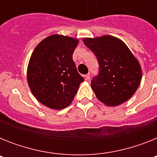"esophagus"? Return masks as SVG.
Listing matches in <instances>:
<instances>
[{
  "mask_svg": "<svg viewBox=\"0 0 157 157\" xmlns=\"http://www.w3.org/2000/svg\"><path fill=\"white\" fill-rule=\"evenodd\" d=\"M85 78H86V80L89 81V80L90 79V73H88V74H87V75H86Z\"/></svg>",
  "mask_w": 157,
  "mask_h": 157,
  "instance_id": "esophagus-1",
  "label": "esophagus"
}]
</instances>
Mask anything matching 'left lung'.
Returning <instances> with one entry per match:
<instances>
[{"instance_id": "8db88e82", "label": "left lung", "mask_w": 157, "mask_h": 157, "mask_svg": "<svg viewBox=\"0 0 157 157\" xmlns=\"http://www.w3.org/2000/svg\"><path fill=\"white\" fill-rule=\"evenodd\" d=\"M83 42L99 64V72L91 81L96 97L108 106H117L130 99L140 85L141 69L128 47L108 35L84 38Z\"/></svg>"}]
</instances>
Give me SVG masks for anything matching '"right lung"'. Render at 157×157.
Listing matches in <instances>:
<instances>
[{"label":"right lung","mask_w":157,"mask_h":157,"mask_svg":"<svg viewBox=\"0 0 157 157\" xmlns=\"http://www.w3.org/2000/svg\"><path fill=\"white\" fill-rule=\"evenodd\" d=\"M77 39L54 34L38 44L30 59L27 82L38 101L52 109H63L74 99L84 81L72 55Z\"/></svg>","instance_id":"right-lung-1"}]
</instances>
